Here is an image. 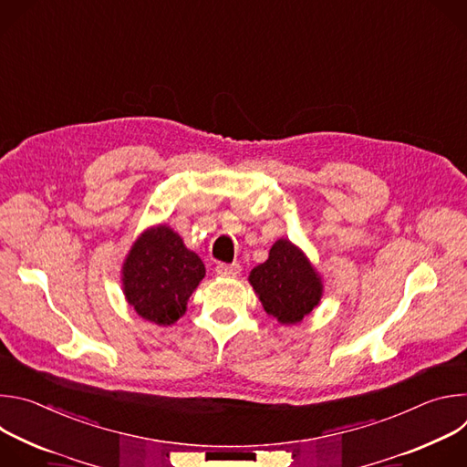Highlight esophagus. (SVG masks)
Masks as SVG:
<instances>
[{"instance_id":"esophagus-1","label":"esophagus","mask_w":467,"mask_h":467,"mask_svg":"<svg viewBox=\"0 0 467 467\" xmlns=\"http://www.w3.org/2000/svg\"><path fill=\"white\" fill-rule=\"evenodd\" d=\"M240 272H242L240 264H225V262H220V264L216 265V274H218L220 277H238Z\"/></svg>"}]
</instances>
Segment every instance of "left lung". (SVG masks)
Returning <instances> with one entry per match:
<instances>
[{"instance_id": "8db88e82", "label": "left lung", "mask_w": 467, "mask_h": 467, "mask_svg": "<svg viewBox=\"0 0 467 467\" xmlns=\"http://www.w3.org/2000/svg\"><path fill=\"white\" fill-rule=\"evenodd\" d=\"M264 310L279 323L296 325L319 305L323 283L305 253L290 240H277L270 256L249 274Z\"/></svg>"}]
</instances>
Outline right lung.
I'll use <instances>...</instances> for the list:
<instances>
[{
  "instance_id": "add662e5",
  "label": "right lung",
  "mask_w": 467,
  "mask_h": 467,
  "mask_svg": "<svg viewBox=\"0 0 467 467\" xmlns=\"http://www.w3.org/2000/svg\"><path fill=\"white\" fill-rule=\"evenodd\" d=\"M203 277L202 258L168 225L144 231L121 268L127 303L157 325H171L186 312V301Z\"/></svg>"
}]
</instances>
